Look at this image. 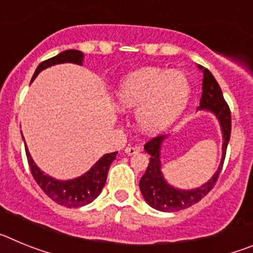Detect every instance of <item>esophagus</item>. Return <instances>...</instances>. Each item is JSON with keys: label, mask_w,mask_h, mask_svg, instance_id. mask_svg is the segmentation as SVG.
<instances>
[{"label": "esophagus", "mask_w": 253, "mask_h": 253, "mask_svg": "<svg viewBox=\"0 0 253 253\" xmlns=\"http://www.w3.org/2000/svg\"><path fill=\"white\" fill-rule=\"evenodd\" d=\"M124 152L128 154V156H133V154L139 153L140 148H139V147H126V148L124 149Z\"/></svg>", "instance_id": "esophagus-1"}]
</instances>
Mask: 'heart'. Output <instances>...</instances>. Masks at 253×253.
I'll return each instance as SVG.
<instances>
[{
  "label": "heart",
  "mask_w": 253,
  "mask_h": 253,
  "mask_svg": "<svg viewBox=\"0 0 253 253\" xmlns=\"http://www.w3.org/2000/svg\"><path fill=\"white\" fill-rule=\"evenodd\" d=\"M189 97L190 84L185 73L147 67L123 78L115 102L123 113L137 110L135 120L140 130L158 134L180 118Z\"/></svg>",
  "instance_id": "b5f03b06"
}]
</instances>
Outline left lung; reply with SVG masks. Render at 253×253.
<instances>
[{
  "instance_id": "8db88e82",
  "label": "left lung",
  "mask_w": 253,
  "mask_h": 253,
  "mask_svg": "<svg viewBox=\"0 0 253 253\" xmlns=\"http://www.w3.org/2000/svg\"><path fill=\"white\" fill-rule=\"evenodd\" d=\"M198 68L203 72V93L198 110L211 113L218 120L223 139L222 158L215 173L205 184L191 190L178 189L167 182L162 172L161 149L163 142L169 138V135H160L149 140L144 146V149L151 156V158L146 173L139 181V189L147 204L160 211H178L200 202L215 185L224 162L225 151L231 138V110L227 102L224 101L222 90L211 72L200 64H198Z\"/></svg>"
}]
</instances>
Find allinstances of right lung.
<instances>
[{
  "label": "right lung",
  "mask_w": 253,
  "mask_h": 253,
  "mask_svg": "<svg viewBox=\"0 0 253 253\" xmlns=\"http://www.w3.org/2000/svg\"><path fill=\"white\" fill-rule=\"evenodd\" d=\"M84 57V53L80 50H76V49L62 51L55 57L42 62L38 66V68L35 69L31 82L34 81L42 71L51 66H55V64L75 63L78 64V66H82ZM22 139H24V135H22ZM24 142H25V139H24ZM25 152L29 166H30V171L34 176L37 184L42 187V190L51 200H54L57 204L63 205V207L67 208L84 207V205L92 203L100 195V193H101L105 186V182H106L107 172L110 169V165L116 158V154H118V152L104 154L88 171L84 172V175L78 176V177L72 178V180H57V178L44 173L37 166V163L34 162L28 147H26V143Z\"/></svg>",
  "instance_id": "obj_1"
}]
</instances>
